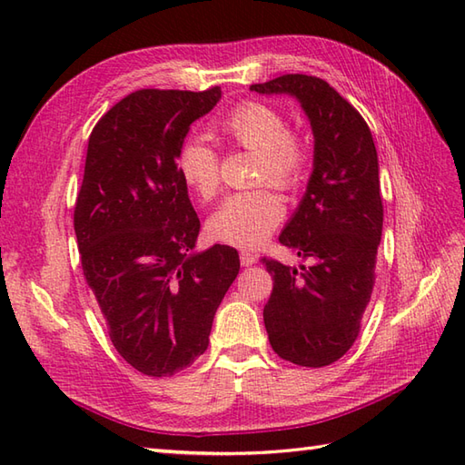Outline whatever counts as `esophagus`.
Instances as JSON below:
<instances>
[{
	"mask_svg": "<svg viewBox=\"0 0 465 465\" xmlns=\"http://www.w3.org/2000/svg\"><path fill=\"white\" fill-rule=\"evenodd\" d=\"M240 262H242L243 268H250V265H253L255 262H258V258H255L253 253H250V252L242 250V252H240Z\"/></svg>",
	"mask_w": 465,
	"mask_h": 465,
	"instance_id": "34e87169",
	"label": "esophagus"
}]
</instances>
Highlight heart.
Returning <instances> with one entry per match:
<instances>
[{"instance_id": "1", "label": "heart", "mask_w": 465, "mask_h": 465, "mask_svg": "<svg viewBox=\"0 0 465 465\" xmlns=\"http://www.w3.org/2000/svg\"><path fill=\"white\" fill-rule=\"evenodd\" d=\"M225 140L258 155L255 182H270L282 190L298 185L308 170V145L288 132L280 110L263 102H243L220 124ZM177 172L183 183L207 202L220 190V157L202 137H190L177 152ZM283 220V203L268 187L225 197L207 220V233L215 242L235 248H255Z\"/></svg>"}]
</instances>
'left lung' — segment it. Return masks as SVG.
<instances>
[{
	"label": "left lung",
	"instance_id": "left-lung-1",
	"mask_svg": "<svg viewBox=\"0 0 465 465\" xmlns=\"http://www.w3.org/2000/svg\"><path fill=\"white\" fill-rule=\"evenodd\" d=\"M250 90L295 97L313 132L310 182L280 235L312 263L263 258L273 278L263 323L280 358L323 368L351 348L371 298L383 225L378 152L360 112L320 77L288 74Z\"/></svg>",
	"mask_w": 465,
	"mask_h": 465
}]
</instances>
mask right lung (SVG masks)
Listing matches in <instances>:
<instances>
[{"mask_svg":"<svg viewBox=\"0 0 465 465\" xmlns=\"http://www.w3.org/2000/svg\"><path fill=\"white\" fill-rule=\"evenodd\" d=\"M220 100V87L134 92L87 143L74 212L84 275L114 348L152 378L177 373L207 350L213 315L240 272L230 245L193 252L200 220L175 163L190 125Z\"/></svg>","mask_w":465,"mask_h":465,"instance_id":"right-lung-1","label":"right lung"}]
</instances>
